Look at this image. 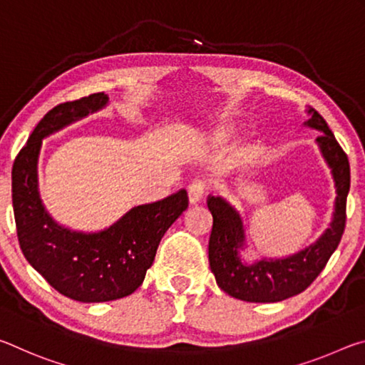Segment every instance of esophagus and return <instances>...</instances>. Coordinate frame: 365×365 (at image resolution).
Segmentation results:
<instances>
[{"instance_id":"1","label":"esophagus","mask_w":365,"mask_h":365,"mask_svg":"<svg viewBox=\"0 0 365 365\" xmlns=\"http://www.w3.org/2000/svg\"><path fill=\"white\" fill-rule=\"evenodd\" d=\"M205 182L200 181V179H195L194 182L189 184L187 187V195H189V204L190 205H195L199 204V202L202 200V197H204L205 194Z\"/></svg>"}]
</instances>
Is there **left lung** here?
<instances>
[{"label":"left lung","instance_id":"1","mask_svg":"<svg viewBox=\"0 0 365 365\" xmlns=\"http://www.w3.org/2000/svg\"><path fill=\"white\" fill-rule=\"evenodd\" d=\"M306 111L309 119L304 121V126L322 133L315 143L331 171L336 190L330 226L317 241L299 252L279 259L260 257L249 262L241 255L242 250L247 249L246 226L241 213L225 197H208V210L213 217L208 242L210 270L220 288L236 299L267 304L299 294L319 277L341 241L346 223V199L351 184L349 161L325 119L314 108Z\"/></svg>","mask_w":365,"mask_h":365}]
</instances>
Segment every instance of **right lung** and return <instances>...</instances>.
I'll return each instance as SVG.
<instances>
[{
  "label": "right lung",
  "instance_id": "add662e5",
  "mask_svg": "<svg viewBox=\"0 0 365 365\" xmlns=\"http://www.w3.org/2000/svg\"><path fill=\"white\" fill-rule=\"evenodd\" d=\"M100 92L55 106L37 124L13 166V207L17 237L29 264L63 296L79 302H108L139 288L158 244L189 202L181 189L163 200L137 205L108 228L87 232L59 225L43 205L38 158L43 139L103 110Z\"/></svg>",
  "mask_w": 365,
  "mask_h": 365
}]
</instances>
